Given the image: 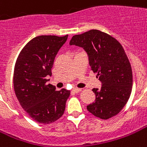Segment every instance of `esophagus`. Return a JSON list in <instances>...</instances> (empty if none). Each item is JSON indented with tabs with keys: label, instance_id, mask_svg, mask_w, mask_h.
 <instances>
[{
	"label": "esophagus",
	"instance_id": "1",
	"mask_svg": "<svg viewBox=\"0 0 147 147\" xmlns=\"http://www.w3.org/2000/svg\"><path fill=\"white\" fill-rule=\"evenodd\" d=\"M74 93H78V92H80V91H82V89H78V88H74L73 90H72Z\"/></svg>",
	"mask_w": 147,
	"mask_h": 147
}]
</instances>
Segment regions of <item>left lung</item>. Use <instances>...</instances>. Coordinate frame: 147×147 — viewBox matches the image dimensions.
<instances>
[{
  "label": "left lung",
  "instance_id": "8db88e82",
  "mask_svg": "<svg viewBox=\"0 0 147 147\" xmlns=\"http://www.w3.org/2000/svg\"><path fill=\"white\" fill-rule=\"evenodd\" d=\"M70 45L84 49L91 70L101 82L100 89L92 90L96 100L86 107L87 110L104 120L117 115L125 107L132 88L131 67L122 46L98 30L73 36Z\"/></svg>",
  "mask_w": 147,
  "mask_h": 147
}]
</instances>
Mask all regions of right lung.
<instances>
[{
  "label": "right lung",
  "mask_w": 147,
  "mask_h": 147,
  "mask_svg": "<svg viewBox=\"0 0 147 147\" xmlns=\"http://www.w3.org/2000/svg\"><path fill=\"white\" fill-rule=\"evenodd\" d=\"M67 37L68 35L36 36L24 47L16 62V96L26 113L41 124L52 123L61 117L70 96V91H57L55 86L47 84L55 57Z\"/></svg>",
  "instance_id": "right-lung-1"
}]
</instances>
